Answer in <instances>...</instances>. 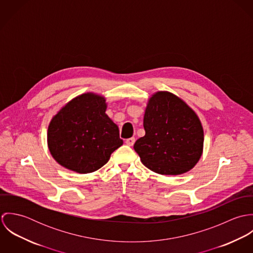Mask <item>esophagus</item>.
I'll use <instances>...</instances> for the list:
<instances>
[{"instance_id": "1", "label": "esophagus", "mask_w": 253, "mask_h": 253, "mask_svg": "<svg viewBox=\"0 0 253 253\" xmlns=\"http://www.w3.org/2000/svg\"><path fill=\"white\" fill-rule=\"evenodd\" d=\"M134 142H135V138L134 137H131V138H128V139L126 140V145H128V146H133Z\"/></svg>"}]
</instances>
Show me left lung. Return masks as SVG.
I'll return each instance as SVG.
<instances>
[{
  "mask_svg": "<svg viewBox=\"0 0 253 253\" xmlns=\"http://www.w3.org/2000/svg\"><path fill=\"white\" fill-rule=\"evenodd\" d=\"M143 126L145 135L134 150L152 171L178 175L192 169L204 148V129L194 110L178 96L158 91L148 100Z\"/></svg>",
  "mask_w": 253,
  "mask_h": 253,
  "instance_id": "1",
  "label": "left lung"
}]
</instances>
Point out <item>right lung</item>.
<instances>
[{
	"mask_svg": "<svg viewBox=\"0 0 253 253\" xmlns=\"http://www.w3.org/2000/svg\"><path fill=\"white\" fill-rule=\"evenodd\" d=\"M106 108L103 96L87 92L73 98L51 119L47 146L60 166L78 173L93 172L123 145Z\"/></svg>",
	"mask_w": 253,
	"mask_h": 253,
	"instance_id": "1",
	"label": "right lung"
}]
</instances>
